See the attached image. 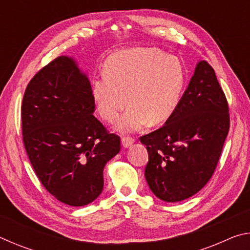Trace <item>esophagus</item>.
I'll return each instance as SVG.
<instances>
[{"instance_id": "34e87169", "label": "esophagus", "mask_w": 250, "mask_h": 250, "mask_svg": "<svg viewBox=\"0 0 250 250\" xmlns=\"http://www.w3.org/2000/svg\"><path fill=\"white\" fill-rule=\"evenodd\" d=\"M133 142H134V139L131 137H122L121 139V143L125 147H129Z\"/></svg>"}]
</instances>
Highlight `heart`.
I'll list each match as a JSON object with an SVG mask.
<instances>
[{
    "label": "heart",
    "mask_w": 250,
    "mask_h": 250,
    "mask_svg": "<svg viewBox=\"0 0 250 250\" xmlns=\"http://www.w3.org/2000/svg\"><path fill=\"white\" fill-rule=\"evenodd\" d=\"M104 70L92 83L97 110L112 124L129 104L118 125L121 131L138 130L147 121L163 124L179 107L186 76L175 56L155 48L121 50L108 58Z\"/></svg>",
    "instance_id": "heart-1"
}]
</instances>
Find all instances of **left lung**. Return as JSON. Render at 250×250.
<instances>
[{"instance_id":"left-lung-1","label":"left lung","mask_w":250,"mask_h":250,"mask_svg":"<svg viewBox=\"0 0 250 250\" xmlns=\"http://www.w3.org/2000/svg\"><path fill=\"white\" fill-rule=\"evenodd\" d=\"M229 125L226 96L213 67L202 61L173 116L140 137L149 153L145 175L154 195L174 203L201 191L217 167Z\"/></svg>"}]
</instances>
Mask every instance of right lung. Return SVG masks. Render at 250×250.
I'll use <instances>...</instances> for the list:
<instances>
[{
  "mask_svg": "<svg viewBox=\"0 0 250 250\" xmlns=\"http://www.w3.org/2000/svg\"><path fill=\"white\" fill-rule=\"evenodd\" d=\"M21 110L25 150L44 188L70 206L94 202L120 137L92 115L90 83L74 59L57 57L34 76Z\"/></svg>",
  "mask_w": 250,
  "mask_h": 250,
  "instance_id": "1",
  "label": "right lung"
}]
</instances>
